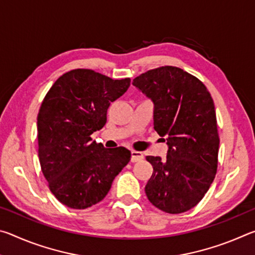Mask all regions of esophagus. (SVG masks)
Returning a JSON list of instances; mask_svg holds the SVG:
<instances>
[{"label": "esophagus", "instance_id": "34e87169", "mask_svg": "<svg viewBox=\"0 0 255 255\" xmlns=\"http://www.w3.org/2000/svg\"><path fill=\"white\" fill-rule=\"evenodd\" d=\"M144 158V155L141 152H137V150H131V158L130 161L132 163L138 162V161H141V159Z\"/></svg>", "mask_w": 255, "mask_h": 255}]
</instances>
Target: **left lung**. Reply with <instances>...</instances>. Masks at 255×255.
I'll use <instances>...</instances> for the list:
<instances>
[{
    "label": "left lung",
    "mask_w": 255,
    "mask_h": 255,
    "mask_svg": "<svg viewBox=\"0 0 255 255\" xmlns=\"http://www.w3.org/2000/svg\"><path fill=\"white\" fill-rule=\"evenodd\" d=\"M132 84L153 101L154 129L169 146L166 159L146 156L153 165L146 196L167 214L184 213L204 198L217 171L213 98L200 80L174 66L147 71Z\"/></svg>",
    "instance_id": "left-lung-1"
}]
</instances>
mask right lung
<instances>
[{
	"instance_id": "1",
	"label": "right lung",
	"mask_w": 255,
	"mask_h": 255,
	"mask_svg": "<svg viewBox=\"0 0 255 255\" xmlns=\"http://www.w3.org/2000/svg\"><path fill=\"white\" fill-rule=\"evenodd\" d=\"M130 79L112 80L77 68L58 77L37 118L38 156L48 187L68 208L100 202L130 161L125 147L106 148L91 135L105 126L110 103L127 91Z\"/></svg>"
}]
</instances>
